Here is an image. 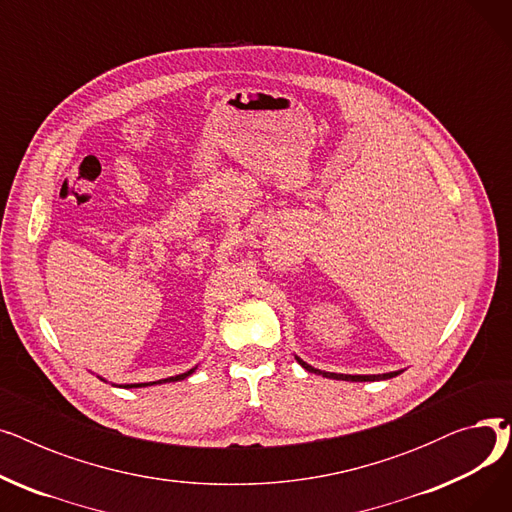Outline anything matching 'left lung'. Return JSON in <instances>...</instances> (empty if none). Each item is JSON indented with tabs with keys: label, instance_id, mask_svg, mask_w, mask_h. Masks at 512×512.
I'll list each match as a JSON object with an SVG mask.
<instances>
[{
	"label": "left lung",
	"instance_id": "8db88e82",
	"mask_svg": "<svg viewBox=\"0 0 512 512\" xmlns=\"http://www.w3.org/2000/svg\"><path fill=\"white\" fill-rule=\"evenodd\" d=\"M195 369H197V367L188 369V371H184V373H178V375H172V378H166V380H157V382H145V384H112V386H118V388H145V386H157V384L182 382V380H186V378H188V375H193V373H195ZM97 378H99L101 382H107L105 378H101V375H97Z\"/></svg>",
	"mask_w": 512,
	"mask_h": 512
}]
</instances>
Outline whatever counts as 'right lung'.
<instances>
[{"mask_svg":"<svg viewBox=\"0 0 512 512\" xmlns=\"http://www.w3.org/2000/svg\"><path fill=\"white\" fill-rule=\"evenodd\" d=\"M294 359L299 361L301 367H305L309 373L321 375V378H330V380H342V382H382V380H392L396 375H400L405 369H398V371H388V373H371V375H351V373H332V371H321L309 363H305L301 357L294 355Z\"/></svg>","mask_w":512,"mask_h":512,"instance_id":"1","label":"right lung"}]
</instances>
